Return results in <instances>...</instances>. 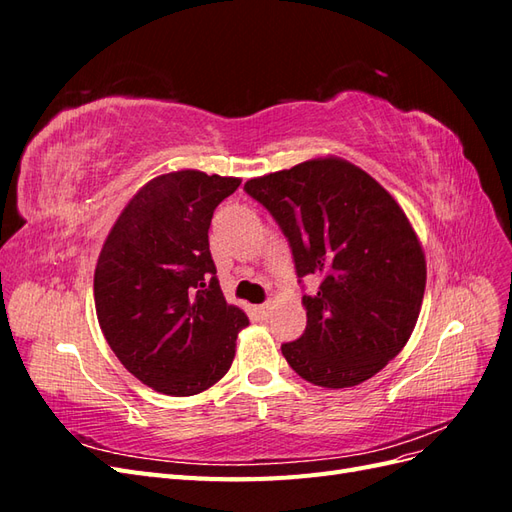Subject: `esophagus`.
I'll use <instances>...</instances> for the list:
<instances>
[{"label": "esophagus", "instance_id": "34e87169", "mask_svg": "<svg viewBox=\"0 0 512 512\" xmlns=\"http://www.w3.org/2000/svg\"><path fill=\"white\" fill-rule=\"evenodd\" d=\"M256 314H258V318H260V320H267V318H269V314H271V305H269V303H265V305H258V307H256Z\"/></svg>", "mask_w": 512, "mask_h": 512}]
</instances>
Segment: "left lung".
Instances as JSON below:
<instances>
[{
  "mask_svg": "<svg viewBox=\"0 0 512 512\" xmlns=\"http://www.w3.org/2000/svg\"><path fill=\"white\" fill-rule=\"evenodd\" d=\"M245 192L280 224L305 294V333L282 346L288 365L324 389L356 386L408 344L421 314L423 245L397 200L363 168L337 156L254 177Z\"/></svg>",
  "mask_w": 512,
  "mask_h": 512,
  "instance_id": "left-lung-1",
  "label": "left lung"
}]
</instances>
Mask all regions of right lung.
Masks as SVG:
<instances>
[{
	"label": "right lung",
	"mask_w": 512,
	"mask_h": 512,
	"mask_svg": "<svg viewBox=\"0 0 512 512\" xmlns=\"http://www.w3.org/2000/svg\"><path fill=\"white\" fill-rule=\"evenodd\" d=\"M239 177L183 168L158 175L123 207L94 273L100 329L121 365L153 391H207L235 359L250 320L228 305L209 252L213 211Z\"/></svg>",
	"instance_id": "obj_1"
}]
</instances>
